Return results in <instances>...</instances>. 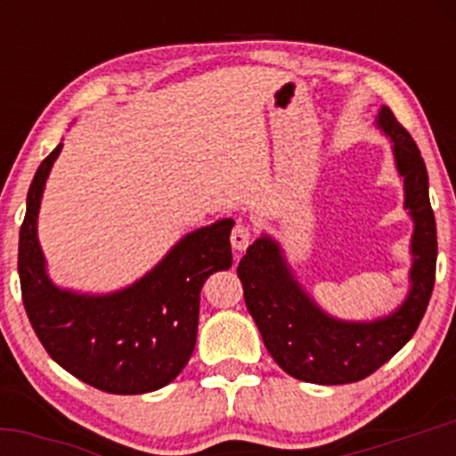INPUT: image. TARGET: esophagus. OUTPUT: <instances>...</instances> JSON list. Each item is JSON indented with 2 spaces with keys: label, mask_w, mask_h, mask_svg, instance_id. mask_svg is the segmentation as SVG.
I'll return each mask as SVG.
<instances>
[{
  "label": "esophagus",
  "mask_w": 456,
  "mask_h": 456,
  "mask_svg": "<svg viewBox=\"0 0 456 456\" xmlns=\"http://www.w3.org/2000/svg\"><path fill=\"white\" fill-rule=\"evenodd\" d=\"M251 238H254V229L247 223H238L232 229V247L236 251H245L251 245Z\"/></svg>",
  "instance_id": "34e87169"
}]
</instances>
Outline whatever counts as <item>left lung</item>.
I'll return each mask as SVG.
<instances>
[{"mask_svg": "<svg viewBox=\"0 0 456 456\" xmlns=\"http://www.w3.org/2000/svg\"><path fill=\"white\" fill-rule=\"evenodd\" d=\"M377 126L393 141L397 172L406 187L412 232L411 293L395 314L372 322H342L320 309L293 280L282 249L269 236L257 238L238 265L245 302L271 353L284 372L311 384H353L384 366L415 335L435 287L436 224L428 196V172L419 147L390 108Z\"/></svg>", "mask_w": 456, "mask_h": 456, "instance_id": "1", "label": "left lung"}]
</instances>
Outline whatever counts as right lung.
Returning <instances> with one entry per match:
<instances>
[{
	"label": "right lung",
	"mask_w": 456,
	"mask_h": 456,
	"mask_svg": "<svg viewBox=\"0 0 456 456\" xmlns=\"http://www.w3.org/2000/svg\"><path fill=\"white\" fill-rule=\"evenodd\" d=\"M61 142L41 160L30 183L20 232L24 309L48 355L77 379L112 395L167 386L190 362L199 333L200 289L232 266L233 220L187 233L139 282L110 296H84L50 282L37 240V214Z\"/></svg>",
	"instance_id": "1"
}]
</instances>
